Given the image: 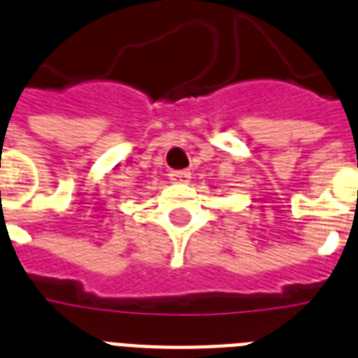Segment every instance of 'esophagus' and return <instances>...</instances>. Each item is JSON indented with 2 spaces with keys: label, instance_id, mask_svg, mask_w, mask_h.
Wrapping results in <instances>:
<instances>
[{
  "label": "esophagus",
  "instance_id": "obj_1",
  "mask_svg": "<svg viewBox=\"0 0 358 358\" xmlns=\"http://www.w3.org/2000/svg\"><path fill=\"white\" fill-rule=\"evenodd\" d=\"M169 176L173 184H189V180H191V173L189 171H173Z\"/></svg>",
  "mask_w": 358,
  "mask_h": 358
}]
</instances>
